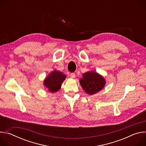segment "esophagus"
<instances>
[{
  "instance_id": "esophagus-1",
  "label": "esophagus",
  "mask_w": 146,
  "mask_h": 146,
  "mask_svg": "<svg viewBox=\"0 0 146 146\" xmlns=\"http://www.w3.org/2000/svg\"><path fill=\"white\" fill-rule=\"evenodd\" d=\"M70 77H71L72 78H75V77H76V74H75V73H70Z\"/></svg>"
}]
</instances>
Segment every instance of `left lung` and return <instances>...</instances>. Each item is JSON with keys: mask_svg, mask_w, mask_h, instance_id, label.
I'll return each instance as SVG.
<instances>
[{"mask_svg": "<svg viewBox=\"0 0 146 146\" xmlns=\"http://www.w3.org/2000/svg\"><path fill=\"white\" fill-rule=\"evenodd\" d=\"M80 85L89 95H94L105 87L106 81L101 75L94 71H89L82 74L80 80Z\"/></svg>", "mask_w": 146, "mask_h": 146, "instance_id": "left-lung-1", "label": "left lung"}]
</instances>
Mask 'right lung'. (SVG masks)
<instances>
[{"label":"right lung","instance_id":"obj_1","mask_svg":"<svg viewBox=\"0 0 146 146\" xmlns=\"http://www.w3.org/2000/svg\"><path fill=\"white\" fill-rule=\"evenodd\" d=\"M66 75L59 71H52L44 80L43 84L50 92H55L60 88Z\"/></svg>","mask_w":146,"mask_h":146}]
</instances>
